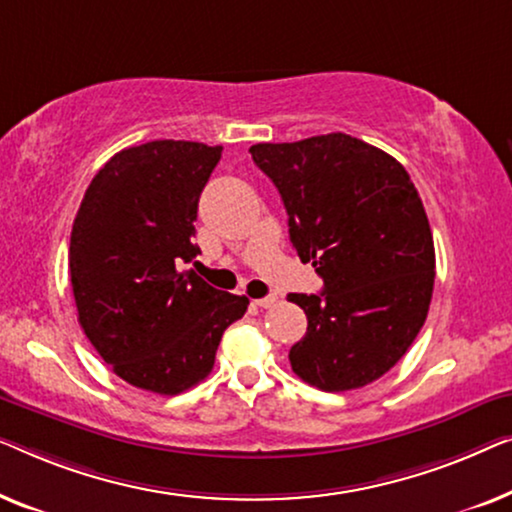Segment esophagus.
Segmentation results:
<instances>
[{"instance_id": "34e87169", "label": "esophagus", "mask_w": 512, "mask_h": 512, "mask_svg": "<svg viewBox=\"0 0 512 512\" xmlns=\"http://www.w3.org/2000/svg\"><path fill=\"white\" fill-rule=\"evenodd\" d=\"M278 297H273V294H269V297H262V299H255L253 304L259 306V308H271L273 304H276Z\"/></svg>"}]
</instances>
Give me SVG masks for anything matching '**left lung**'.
<instances>
[{
  "label": "left lung",
  "mask_w": 512,
  "mask_h": 512,
  "mask_svg": "<svg viewBox=\"0 0 512 512\" xmlns=\"http://www.w3.org/2000/svg\"><path fill=\"white\" fill-rule=\"evenodd\" d=\"M250 153L278 187L301 262L325 280L287 297L308 318L292 371L322 392L373 383L413 345L434 292V236L408 171L341 132Z\"/></svg>",
  "instance_id": "1"
}]
</instances>
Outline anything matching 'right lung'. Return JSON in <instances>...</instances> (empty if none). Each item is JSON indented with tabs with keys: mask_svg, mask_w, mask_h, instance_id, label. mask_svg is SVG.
<instances>
[{
	"mask_svg": "<svg viewBox=\"0 0 512 512\" xmlns=\"http://www.w3.org/2000/svg\"><path fill=\"white\" fill-rule=\"evenodd\" d=\"M220 155L222 146L174 139L120 150L76 213L69 271L78 322L115 376L139 390L171 397L201 383L225 329L250 304L183 269L199 255L194 220Z\"/></svg>",
	"mask_w": 512,
	"mask_h": 512,
	"instance_id": "obj_1",
	"label": "right lung"
}]
</instances>
